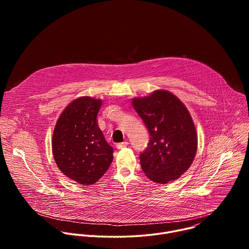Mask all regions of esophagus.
I'll return each mask as SVG.
<instances>
[{
  "mask_svg": "<svg viewBox=\"0 0 249 249\" xmlns=\"http://www.w3.org/2000/svg\"><path fill=\"white\" fill-rule=\"evenodd\" d=\"M129 145V143L128 142H123V143H120V144H118L116 147H117V149H123V148H126L127 146Z\"/></svg>",
  "mask_w": 249,
  "mask_h": 249,
  "instance_id": "1",
  "label": "esophagus"
}]
</instances>
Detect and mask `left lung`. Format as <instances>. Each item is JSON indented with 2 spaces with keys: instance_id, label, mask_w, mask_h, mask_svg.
Listing matches in <instances>:
<instances>
[{
  "instance_id": "left-lung-1",
  "label": "left lung",
  "mask_w": 249,
  "mask_h": 249,
  "mask_svg": "<svg viewBox=\"0 0 249 249\" xmlns=\"http://www.w3.org/2000/svg\"><path fill=\"white\" fill-rule=\"evenodd\" d=\"M132 104L151 136L147 149L140 154L144 173L161 184L179 178L193 162L198 143L195 125L185 105L163 89L135 97Z\"/></svg>"
}]
</instances>
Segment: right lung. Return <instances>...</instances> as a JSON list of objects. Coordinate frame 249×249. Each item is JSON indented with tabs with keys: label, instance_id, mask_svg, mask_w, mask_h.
I'll use <instances>...</instances> for the list:
<instances>
[{
	"label": "right lung",
	"instance_id": "1",
	"mask_svg": "<svg viewBox=\"0 0 249 249\" xmlns=\"http://www.w3.org/2000/svg\"><path fill=\"white\" fill-rule=\"evenodd\" d=\"M102 100L82 96L73 100L57 120L52 152L58 168L81 185L98 181L113 160L96 121Z\"/></svg>",
	"mask_w": 249,
	"mask_h": 249
}]
</instances>
